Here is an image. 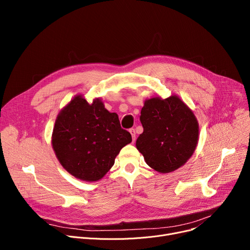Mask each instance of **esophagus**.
<instances>
[{"instance_id":"34e87169","label":"esophagus","mask_w":250,"mask_h":250,"mask_svg":"<svg viewBox=\"0 0 250 250\" xmlns=\"http://www.w3.org/2000/svg\"><path fill=\"white\" fill-rule=\"evenodd\" d=\"M129 133H130V135H132L133 142H135L136 141V130H135V128H130L129 129Z\"/></svg>"}]
</instances>
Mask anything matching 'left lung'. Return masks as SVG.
<instances>
[{
	"instance_id": "obj_1",
	"label": "left lung",
	"mask_w": 250,
	"mask_h": 250,
	"mask_svg": "<svg viewBox=\"0 0 250 250\" xmlns=\"http://www.w3.org/2000/svg\"><path fill=\"white\" fill-rule=\"evenodd\" d=\"M140 121L144 132L136 146L151 168L169 173L187 163L198 145L199 123L178 96L147 99Z\"/></svg>"
}]
</instances>
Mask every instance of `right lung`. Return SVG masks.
I'll use <instances>...</instances> for the list:
<instances>
[{
	"mask_svg": "<svg viewBox=\"0 0 250 250\" xmlns=\"http://www.w3.org/2000/svg\"><path fill=\"white\" fill-rule=\"evenodd\" d=\"M132 136L122 128L118 115L96 98L91 104L75 96L60 111L51 144L62 166L78 179L97 181L114 164Z\"/></svg>",
	"mask_w": 250,
	"mask_h": 250,
	"instance_id": "obj_1",
	"label": "right lung"
}]
</instances>
